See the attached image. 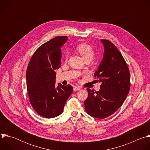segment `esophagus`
I'll use <instances>...</instances> for the list:
<instances>
[{
    "mask_svg": "<svg viewBox=\"0 0 150 150\" xmlns=\"http://www.w3.org/2000/svg\"><path fill=\"white\" fill-rule=\"evenodd\" d=\"M80 89H81V87H79V86H76V87H74V88H73L74 91H79V90H80Z\"/></svg>",
    "mask_w": 150,
    "mask_h": 150,
    "instance_id": "obj_1",
    "label": "esophagus"
}]
</instances>
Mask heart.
Here are the masks:
<instances>
[{
  "instance_id": "heart-1",
  "label": "heart",
  "mask_w": 150,
  "mask_h": 150,
  "mask_svg": "<svg viewBox=\"0 0 150 150\" xmlns=\"http://www.w3.org/2000/svg\"><path fill=\"white\" fill-rule=\"evenodd\" d=\"M76 51L83 57L84 60L91 62L95 58V52L93 47L87 44L83 43L78 45L76 48ZM68 54L66 55V59H67Z\"/></svg>"
}]
</instances>
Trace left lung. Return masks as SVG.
Masks as SVG:
<instances>
[{
	"mask_svg": "<svg viewBox=\"0 0 150 150\" xmlns=\"http://www.w3.org/2000/svg\"><path fill=\"white\" fill-rule=\"evenodd\" d=\"M104 54L94 77L101 83L96 92L87 88L84 100L86 112L93 117L103 119L115 113L124 102L130 89V73L122 55L110 41L102 40Z\"/></svg>",
	"mask_w": 150,
	"mask_h": 150,
	"instance_id": "obj_1",
	"label": "left lung"
}]
</instances>
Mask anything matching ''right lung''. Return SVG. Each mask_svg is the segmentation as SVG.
<instances>
[{
    "label": "right lung",
    "mask_w": 150,
    "mask_h": 150,
    "mask_svg": "<svg viewBox=\"0 0 150 150\" xmlns=\"http://www.w3.org/2000/svg\"><path fill=\"white\" fill-rule=\"evenodd\" d=\"M67 37H56L41 45L34 53L26 73L28 95L34 110L46 118L62 113L73 88L59 83L55 87V70L61 66V47Z\"/></svg>",
    "instance_id": "add662e5"
}]
</instances>
